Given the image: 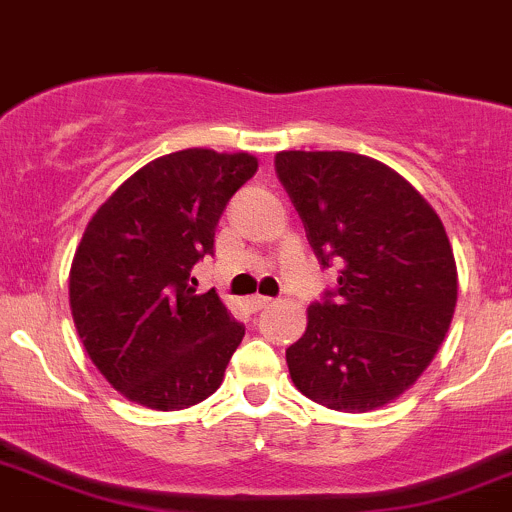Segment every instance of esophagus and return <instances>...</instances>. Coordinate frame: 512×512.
Wrapping results in <instances>:
<instances>
[{"instance_id": "34e87169", "label": "esophagus", "mask_w": 512, "mask_h": 512, "mask_svg": "<svg viewBox=\"0 0 512 512\" xmlns=\"http://www.w3.org/2000/svg\"><path fill=\"white\" fill-rule=\"evenodd\" d=\"M273 303V298H268V295H254V298H249V308L258 313V310L268 308V305Z\"/></svg>"}]
</instances>
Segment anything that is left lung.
I'll return each mask as SVG.
<instances>
[{"label": "left lung", "instance_id": "1", "mask_svg": "<svg viewBox=\"0 0 512 512\" xmlns=\"http://www.w3.org/2000/svg\"><path fill=\"white\" fill-rule=\"evenodd\" d=\"M276 175L337 288L286 350L295 387L337 412H370L419 379L456 308L439 214L402 175L355 152H278Z\"/></svg>", "mask_w": 512, "mask_h": 512}]
</instances>
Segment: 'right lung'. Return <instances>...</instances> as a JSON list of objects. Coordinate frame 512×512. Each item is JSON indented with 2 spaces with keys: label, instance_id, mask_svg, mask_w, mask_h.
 I'll return each instance as SVG.
<instances>
[{
  "label": "right lung",
  "instance_id": "obj_1",
  "mask_svg": "<svg viewBox=\"0 0 512 512\" xmlns=\"http://www.w3.org/2000/svg\"><path fill=\"white\" fill-rule=\"evenodd\" d=\"M256 170L246 152L157 157L83 231L68 276L73 323L93 365L142 407L187 409L224 379L246 328L214 288L197 293L192 268L214 256L219 217Z\"/></svg>",
  "mask_w": 512,
  "mask_h": 512
}]
</instances>
